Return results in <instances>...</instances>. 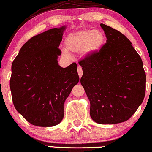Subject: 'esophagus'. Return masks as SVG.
<instances>
[{
	"label": "esophagus",
	"instance_id": "34e87169",
	"mask_svg": "<svg viewBox=\"0 0 152 152\" xmlns=\"http://www.w3.org/2000/svg\"><path fill=\"white\" fill-rule=\"evenodd\" d=\"M77 73L78 75H79L80 77H81L83 75V69H82V67L80 66L77 67Z\"/></svg>",
	"mask_w": 152,
	"mask_h": 152
}]
</instances>
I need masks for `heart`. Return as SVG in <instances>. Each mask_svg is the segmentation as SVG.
I'll return each instance as SVG.
<instances>
[{"mask_svg": "<svg viewBox=\"0 0 152 152\" xmlns=\"http://www.w3.org/2000/svg\"><path fill=\"white\" fill-rule=\"evenodd\" d=\"M104 40V35L100 31L88 29L69 34L64 44L69 52L77 53L84 51L86 54H91L101 48Z\"/></svg>", "mask_w": 152, "mask_h": 152, "instance_id": "1", "label": "heart"}]
</instances>
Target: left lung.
<instances>
[{"label":"left lung","mask_w":152,"mask_h":152,"mask_svg":"<svg viewBox=\"0 0 152 152\" xmlns=\"http://www.w3.org/2000/svg\"><path fill=\"white\" fill-rule=\"evenodd\" d=\"M107 38L97 52L80 61V83L90 101V116L100 124L126 121L145 97L146 77L140 56L124 34L101 23Z\"/></svg>","instance_id":"obj_1"}]
</instances>
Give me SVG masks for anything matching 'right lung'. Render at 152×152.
Wrapping results in <instances>:
<instances>
[{
  "mask_svg": "<svg viewBox=\"0 0 152 152\" xmlns=\"http://www.w3.org/2000/svg\"><path fill=\"white\" fill-rule=\"evenodd\" d=\"M66 26L33 36L23 44L12 64L10 89L16 110L34 126L58 125L64 105L79 81L76 63L66 68L58 64V46Z\"/></svg>",
  "mask_w": 152,
  "mask_h": 152,
  "instance_id": "right-lung-1",
  "label": "right lung"
}]
</instances>
